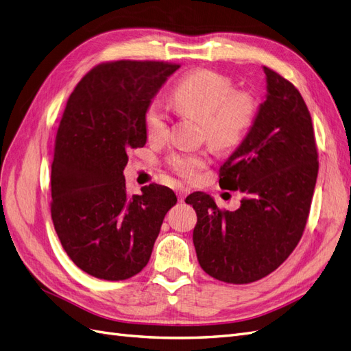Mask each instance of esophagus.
Segmentation results:
<instances>
[{
    "instance_id": "obj_1",
    "label": "esophagus",
    "mask_w": 351,
    "mask_h": 351,
    "mask_svg": "<svg viewBox=\"0 0 351 351\" xmlns=\"http://www.w3.org/2000/svg\"><path fill=\"white\" fill-rule=\"evenodd\" d=\"M190 193V189L189 187H184V186H180L177 187V196L180 200H184V197Z\"/></svg>"
}]
</instances>
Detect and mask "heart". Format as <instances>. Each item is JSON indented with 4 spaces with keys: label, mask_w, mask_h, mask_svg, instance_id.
<instances>
[{
    "label": "heart",
    "mask_w": 351,
    "mask_h": 351,
    "mask_svg": "<svg viewBox=\"0 0 351 351\" xmlns=\"http://www.w3.org/2000/svg\"><path fill=\"white\" fill-rule=\"evenodd\" d=\"M174 107L202 120V136L218 151L237 146L247 134L258 114V101L247 90L236 89L226 74L202 69L186 74L171 92ZM143 123L151 141L168 133L169 117L161 102L146 105ZM210 162L208 149L180 151L167 158L168 167L183 178H195Z\"/></svg>",
    "instance_id": "heart-1"
}]
</instances>
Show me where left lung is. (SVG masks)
I'll return each mask as SVG.
<instances>
[{
	"label": "left lung",
	"instance_id": "8db88e82",
	"mask_svg": "<svg viewBox=\"0 0 351 351\" xmlns=\"http://www.w3.org/2000/svg\"><path fill=\"white\" fill-rule=\"evenodd\" d=\"M263 71L267 101L219 168V186L244 193L240 208L219 209L204 192L186 197L197 215L199 265L230 284L258 281L290 256L309 218L319 169L312 117L300 92L277 71Z\"/></svg>",
	"mask_w": 351,
	"mask_h": 351
}]
</instances>
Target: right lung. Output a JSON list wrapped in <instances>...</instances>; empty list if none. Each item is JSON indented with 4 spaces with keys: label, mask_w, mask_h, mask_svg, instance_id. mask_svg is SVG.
Wrapping results in <instances>:
<instances>
[{
    "label": "right lung",
    "mask_w": 351,
    "mask_h": 351,
    "mask_svg": "<svg viewBox=\"0 0 351 351\" xmlns=\"http://www.w3.org/2000/svg\"><path fill=\"white\" fill-rule=\"evenodd\" d=\"M178 64L110 61L84 74L58 125L51 165V217L62 249L82 271L107 281L139 274L149 262L171 189L130 196L123 176L130 147H143L146 105Z\"/></svg>",
    "instance_id": "1"
}]
</instances>
